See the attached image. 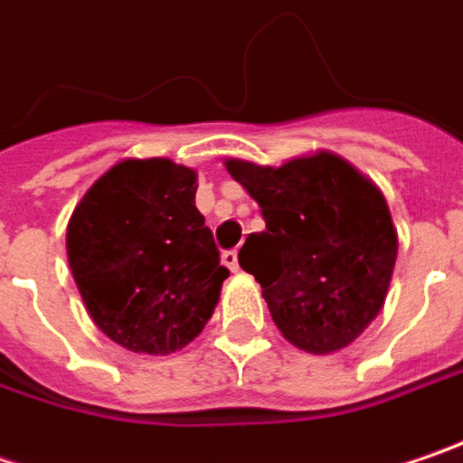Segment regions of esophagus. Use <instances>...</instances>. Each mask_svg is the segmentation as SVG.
Masks as SVG:
<instances>
[{"instance_id": "1", "label": "esophagus", "mask_w": 463, "mask_h": 463, "mask_svg": "<svg viewBox=\"0 0 463 463\" xmlns=\"http://www.w3.org/2000/svg\"><path fill=\"white\" fill-rule=\"evenodd\" d=\"M222 264H225L231 272H238V269H241V267H238V251H225V254H222Z\"/></svg>"}]
</instances>
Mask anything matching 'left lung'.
<instances>
[{
	"label": "left lung",
	"mask_w": 463,
	"mask_h": 463,
	"mask_svg": "<svg viewBox=\"0 0 463 463\" xmlns=\"http://www.w3.org/2000/svg\"><path fill=\"white\" fill-rule=\"evenodd\" d=\"M225 167L261 206L267 228L246 238L238 261L283 338L307 354L351 345L383 309L398 257L383 191L333 151Z\"/></svg>",
	"instance_id": "left-lung-1"
}]
</instances>
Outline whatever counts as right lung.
<instances>
[{
    "label": "right lung",
    "mask_w": 463,
    "mask_h": 463,
    "mask_svg": "<svg viewBox=\"0 0 463 463\" xmlns=\"http://www.w3.org/2000/svg\"><path fill=\"white\" fill-rule=\"evenodd\" d=\"M196 170L173 159H123L70 214L68 261L86 312L133 354L185 348L231 275L196 209Z\"/></svg>",
    "instance_id": "add662e5"
}]
</instances>
